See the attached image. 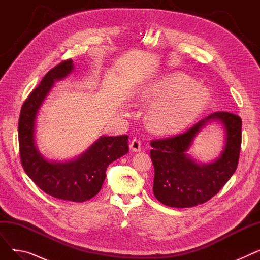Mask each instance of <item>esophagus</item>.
Segmentation results:
<instances>
[{"label":"esophagus","instance_id":"esophagus-1","mask_svg":"<svg viewBox=\"0 0 260 260\" xmlns=\"http://www.w3.org/2000/svg\"><path fill=\"white\" fill-rule=\"evenodd\" d=\"M129 147L133 152H140L141 151V141L137 138H134L129 144Z\"/></svg>","mask_w":260,"mask_h":260}]
</instances>
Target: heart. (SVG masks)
Returning <instances> with one entry per match:
<instances>
[{"instance_id":"heart-1","label":"heart","mask_w":260,"mask_h":260,"mask_svg":"<svg viewBox=\"0 0 260 260\" xmlns=\"http://www.w3.org/2000/svg\"><path fill=\"white\" fill-rule=\"evenodd\" d=\"M143 98L154 102L148 109L151 127L163 134L176 133L192 123L207 106L206 87L183 73H171L145 88Z\"/></svg>"}]
</instances>
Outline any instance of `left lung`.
<instances>
[{
  "label": "left lung",
  "mask_w": 260,
  "mask_h": 260,
  "mask_svg": "<svg viewBox=\"0 0 260 260\" xmlns=\"http://www.w3.org/2000/svg\"><path fill=\"white\" fill-rule=\"evenodd\" d=\"M215 119L226 129V146L222 156L209 165H198L186 154L194 136ZM242 121L238 115L215 112L186 132L151 141V158L155 168L154 195L166 206L190 208L214 197L237 169L241 148Z\"/></svg>",
  "instance_id": "8db88e82"
}]
</instances>
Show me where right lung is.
<instances>
[{
	"mask_svg": "<svg viewBox=\"0 0 260 260\" xmlns=\"http://www.w3.org/2000/svg\"><path fill=\"white\" fill-rule=\"evenodd\" d=\"M73 60H64L44 76L24 101L19 118V147L23 169L47 195L75 202L86 201L99 193L112 163L128 152V136L101 137L87 151L70 162H49L35 145V121L39 108L56 80L73 71Z\"/></svg>",
	"mask_w": 260,
	"mask_h": 260,
	"instance_id": "add662e5",
	"label": "right lung"
}]
</instances>
